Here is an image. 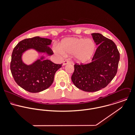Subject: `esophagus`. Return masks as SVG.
Masks as SVG:
<instances>
[{
    "label": "esophagus",
    "instance_id": "obj_1",
    "mask_svg": "<svg viewBox=\"0 0 135 135\" xmlns=\"http://www.w3.org/2000/svg\"><path fill=\"white\" fill-rule=\"evenodd\" d=\"M70 61H69L68 60H65L64 61V62H63V66H65V65H67V64H70Z\"/></svg>",
    "mask_w": 135,
    "mask_h": 135
}]
</instances>
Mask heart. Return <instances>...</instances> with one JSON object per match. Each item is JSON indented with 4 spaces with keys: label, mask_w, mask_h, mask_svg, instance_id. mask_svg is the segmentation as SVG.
I'll return each mask as SVG.
<instances>
[{
    "label": "heart",
    "mask_w": 135,
    "mask_h": 135,
    "mask_svg": "<svg viewBox=\"0 0 135 135\" xmlns=\"http://www.w3.org/2000/svg\"><path fill=\"white\" fill-rule=\"evenodd\" d=\"M59 52L65 55L74 54L78 62L89 61L95 52L96 45L91 38L69 37L64 39L59 44Z\"/></svg>",
    "instance_id": "1"
}]
</instances>
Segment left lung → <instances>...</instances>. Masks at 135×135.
<instances>
[{
  "mask_svg": "<svg viewBox=\"0 0 135 135\" xmlns=\"http://www.w3.org/2000/svg\"><path fill=\"white\" fill-rule=\"evenodd\" d=\"M99 45L87 64H75L71 80L78 89L85 92H95L106 87L115 76L120 58L114 42L100 33L91 34Z\"/></svg>",
  "mask_w": 135,
  "mask_h": 135,
  "instance_id": "obj_1",
  "label": "left lung"
}]
</instances>
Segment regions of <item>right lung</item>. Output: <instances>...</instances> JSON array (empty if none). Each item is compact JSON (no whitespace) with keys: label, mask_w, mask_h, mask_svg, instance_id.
<instances>
[{"label":"right lung","mask_w":135,"mask_h":135,"mask_svg":"<svg viewBox=\"0 0 135 135\" xmlns=\"http://www.w3.org/2000/svg\"><path fill=\"white\" fill-rule=\"evenodd\" d=\"M52 40L35 36L20 41L14 48L10 62V70L16 82L22 88L31 93L41 92L49 88L54 81V76L62 64H56L42 57L31 65L25 64L22 60L23 53L29 49L38 53L53 54L49 46Z\"/></svg>","instance_id":"1"}]
</instances>
